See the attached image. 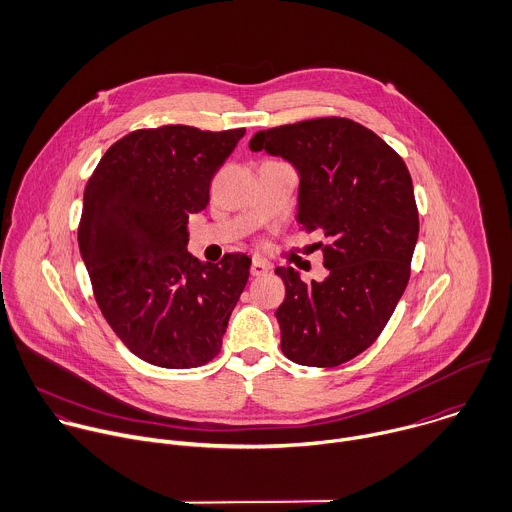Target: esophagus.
Returning a JSON list of instances; mask_svg holds the SVG:
<instances>
[{"mask_svg": "<svg viewBox=\"0 0 512 512\" xmlns=\"http://www.w3.org/2000/svg\"><path fill=\"white\" fill-rule=\"evenodd\" d=\"M271 271V265L269 263H265L263 259H253V263H251V275L253 277H263V275H267Z\"/></svg>", "mask_w": 512, "mask_h": 512, "instance_id": "34e87169", "label": "esophagus"}]
</instances>
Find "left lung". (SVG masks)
Wrapping results in <instances>:
<instances>
[{"label":"left lung","mask_w":512,"mask_h":512,"mask_svg":"<svg viewBox=\"0 0 512 512\" xmlns=\"http://www.w3.org/2000/svg\"><path fill=\"white\" fill-rule=\"evenodd\" d=\"M249 147L299 171L301 229L329 239L317 243L329 271L321 283L275 269L285 283L281 349L297 365H343L377 341L409 283L419 237L411 173L377 133L345 117L257 131Z\"/></svg>","instance_id":"8db88e82"}]
</instances>
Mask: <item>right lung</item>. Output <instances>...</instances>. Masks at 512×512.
<instances>
[{
  "mask_svg": "<svg viewBox=\"0 0 512 512\" xmlns=\"http://www.w3.org/2000/svg\"><path fill=\"white\" fill-rule=\"evenodd\" d=\"M245 129H137L115 141L83 193L77 229L95 301L123 345L155 367L209 363L251 259L203 263L187 251V223L209 203L213 175Z\"/></svg>",
  "mask_w": 512,
  "mask_h": 512,
  "instance_id": "1",
  "label": "right lung"
}]
</instances>
